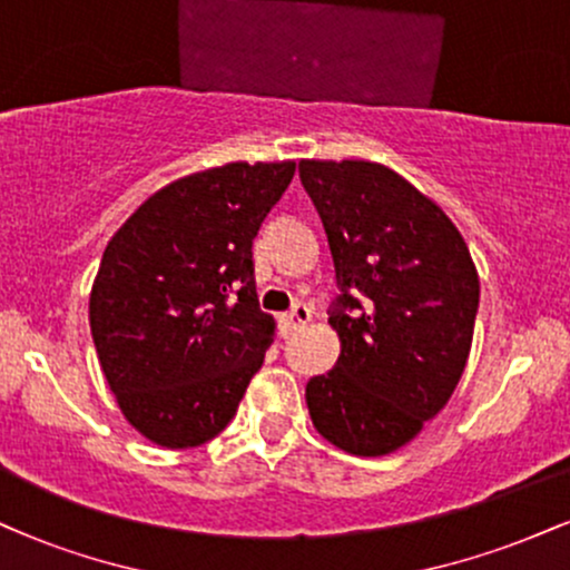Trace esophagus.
I'll use <instances>...</instances> for the list:
<instances>
[{
	"label": "esophagus",
	"mask_w": 570,
	"mask_h": 570,
	"mask_svg": "<svg viewBox=\"0 0 570 570\" xmlns=\"http://www.w3.org/2000/svg\"><path fill=\"white\" fill-rule=\"evenodd\" d=\"M311 307L307 305H294L289 313H286L284 318H281V322H284V326L286 330H292V332H297V330H303V326H307L311 324Z\"/></svg>",
	"instance_id": "1"
}]
</instances>
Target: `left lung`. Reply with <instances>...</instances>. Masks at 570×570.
<instances>
[{"mask_svg": "<svg viewBox=\"0 0 570 570\" xmlns=\"http://www.w3.org/2000/svg\"><path fill=\"white\" fill-rule=\"evenodd\" d=\"M299 179L343 292L330 316L337 364L307 381V412L345 453L389 455L453 396L472 351L480 276L448 214L389 166L299 160Z\"/></svg>", "mask_w": 570, "mask_h": 570, "instance_id": "obj_1", "label": "left lung"}]
</instances>
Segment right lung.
<instances>
[{
	"label": "right lung",
	"mask_w": 570,
	"mask_h": 570,
	"mask_svg": "<svg viewBox=\"0 0 570 570\" xmlns=\"http://www.w3.org/2000/svg\"><path fill=\"white\" fill-rule=\"evenodd\" d=\"M292 176L294 160L181 176L104 248L90 289L98 362L126 421L158 448L214 440L263 367L276 322L259 311L252 240Z\"/></svg>",
	"instance_id": "obj_1"
}]
</instances>
